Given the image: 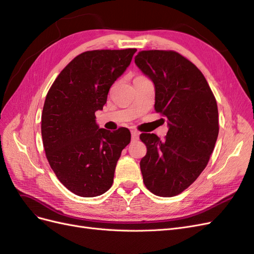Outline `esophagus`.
<instances>
[{
  "label": "esophagus",
  "mask_w": 254,
  "mask_h": 254,
  "mask_svg": "<svg viewBox=\"0 0 254 254\" xmlns=\"http://www.w3.org/2000/svg\"><path fill=\"white\" fill-rule=\"evenodd\" d=\"M139 135H140L139 132L135 131V130H132V131H131V139H132V141L139 140Z\"/></svg>",
  "instance_id": "34e87169"
}]
</instances>
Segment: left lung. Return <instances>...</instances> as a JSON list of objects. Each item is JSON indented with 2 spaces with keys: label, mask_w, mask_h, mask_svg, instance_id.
I'll return each mask as SVG.
<instances>
[{
  "label": "left lung",
  "mask_w": 254,
  "mask_h": 254,
  "mask_svg": "<svg viewBox=\"0 0 254 254\" xmlns=\"http://www.w3.org/2000/svg\"><path fill=\"white\" fill-rule=\"evenodd\" d=\"M134 63L155 84V110L168 121L163 141L140 135L147 148L140 162L143 181L152 194L173 197L209 162L219 131L217 103L201 71L179 53L141 51Z\"/></svg>",
  "instance_id": "8db88e82"
}]
</instances>
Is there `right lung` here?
<instances>
[{
    "label": "right lung",
    "instance_id": "right-lung-1",
    "mask_svg": "<svg viewBox=\"0 0 254 254\" xmlns=\"http://www.w3.org/2000/svg\"><path fill=\"white\" fill-rule=\"evenodd\" d=\"M135 49L87 51L68 64L50 88L41 115L45 156L58 180L75 195L95 197L108 190L122 150L130 143L127 128H99L113 82L131 63Z\"/></svg>",
    "mask_w": 254,
    "mask_h": 254
}]
</instances>
